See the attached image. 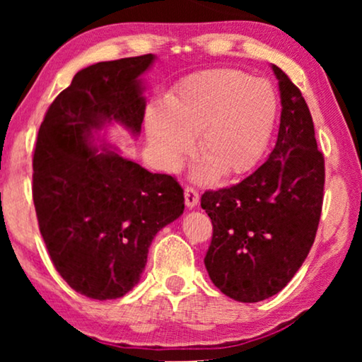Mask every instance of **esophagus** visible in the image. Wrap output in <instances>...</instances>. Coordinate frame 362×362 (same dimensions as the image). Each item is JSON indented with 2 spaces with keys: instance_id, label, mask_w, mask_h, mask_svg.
<instances>
[{
  "instance_id": "esophagus-1",
  "label": "esophagus",
  "mask_w": 362,
  "mask_h": 362,
  "mask_svg": "<svg viewBox=\"0 0 362 362\" xmlns=\"http://www.w3.org/2000/svg\"><path fill=\"white\" fill-rule=\"evenodd\" d=\"M185 202H186V206L189 207V209L196 207L197 204H199V192H197L194 187L186 186L185 187Z\"/></svg>"
}]
</instances>
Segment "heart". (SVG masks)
<instances>
[{
	"mask_svg": "<svg viewBox=\"0 0 362 362\" xmlns=\"http://www.w3.org/2000/svg\"><path fill=\"white\" fill-rule=\"evenodd\" d=\"M275 117L276 98L265 81L235 69H214L182 82L166 107L153 105L145 130L166 171L181 166L196 136L202 160L194 177L209 182L217 173L235 177L250 171L264 156Z\"/></svg>",
	"mask_w": 362,
	"mask_h": 362,
	"instance_id": "heart-1",
	"label": "heart"
}]
</instances>
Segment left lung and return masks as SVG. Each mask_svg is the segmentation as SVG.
Instances as JSON below:
<instances>
[{"instance_id":"obj_1","label":"left lung","mask_w":362,"mask_h":362,"mask_svg":"<svg viewBox=\"0 0 362 362\" xmlns=\"http://www.w3.org/2000/svg\"><path fill=\"white\" fill-rule=\"evenodd\" d=\"M279 138L264 165L239 185L206 191L212 222L204 265L212 284L242 303L279 293L310 254L318 230L325 158L300 88L280 67Z\"/></svg>"}]
</instances>
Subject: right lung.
Segmentation results:
<instances>
[{
	"label": "right lung",
	"instance_id": "add662e5",
	"mask_svg": "<svg viewBox=\"0 0 362 362\" xmlns=\"http://www.w3.org/2000/svg\"><path fill=\"white\" fill-rule=\"evenodd\" d=\"M155 59L146 54L82 69L39 128L33 158L39 230L62 279L93 300L128 293L155 235L185 211L175 177L150 173L100 136L112 122L140 135L141 76Z\"/></svg>",
	"mask_w": 362,
	"mask_h": 362
}]
</instances>
